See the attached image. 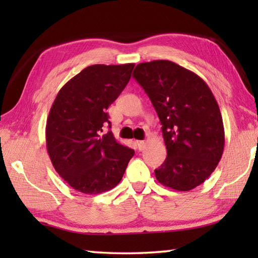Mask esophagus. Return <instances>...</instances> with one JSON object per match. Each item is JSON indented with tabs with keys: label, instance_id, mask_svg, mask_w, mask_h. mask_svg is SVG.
<instances>
[{
	"label": "esophagus",
	"instance_id": "34e87169",
	"mask_svg": "<svg viewBox=\"0 0 258 258\" xmlns=\"http://www.w3.org/2000/svg\"><path fill=\"white\" fill-rule=\"evenodd\" d=\"M135 143H137V147H138V149L140 151H142L146 148V142L145 141H137Z\"/></svg>",
	"mask_w": 258,
	"mask_h": 258
}]
</instances>
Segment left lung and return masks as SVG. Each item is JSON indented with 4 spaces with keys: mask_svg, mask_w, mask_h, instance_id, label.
Wrapping results in <instances>:
<instances>
[{
    "mask_svg": "<svg viewBox=\"0 0 258 258\" xmlns=\"http://www.w3.org/2000/svg\"><path fill=\"white\" fill-rule=\"evenodd\" d=\"M133 77L163 125L167 158L155 169L156 178L177 191L195 189L214 172L224 149L223 119L211 89L168 60L139 63Z\"/></svg>",
    "mask_w": 258,
    "mask_h": 258,
    "instance_id": "obj_1",
    "label": "left lung"
}]
</instances>
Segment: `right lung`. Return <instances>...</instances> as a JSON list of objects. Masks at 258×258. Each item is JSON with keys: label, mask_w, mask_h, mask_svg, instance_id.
Returning <instances> with one entry per match:
<instances>
[{"label": "right lung", "mask_w": 258, "mask_h": 258, "mask_svg": "<svg viewBox=\"0 0 258 258\" xmlns=\"http://www.w3.org/2000/svg\"><path fill=\"white\" fill-rule=\"evenodd\" d=\"M134 63L93 64L74 76L56 94L46 120V148L52 165L73 189L102 194L123 177L134 150L116 141L108 107L119 97Z\"/></svg>", "instance_id": "right-lung-1"}]
</instances>
